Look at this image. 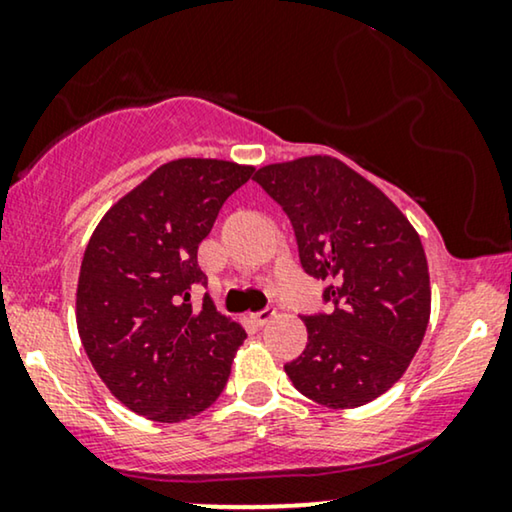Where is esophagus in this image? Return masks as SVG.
I'll list each match as a JSON object with an SVG mask.
<instances>
[{
	"label": "esophagus",
	"mask_w": 512,
	"mask_h": 512,
	"mask_svg": "<svg viewBox=\"0 0 512 512\" xmlns=\"http://www.w3.org/2000/svg\"><path fill=\"white\" fill-rule=\"evenodd\" d=\"M275 314H277V310L275 307H265V310H261V312H254L251 314V321H254L256 326H268L272 319H275Z\"/></svg>",
	"instance_id": "esophagus-1"
}]
</instances>
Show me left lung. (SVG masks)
Returning <instances> with one entry per match:
<instances>
[{
	"label": "left lung",
	"mask_w": 512,
	"mask_h": 512,
	"mask_svg": "<svg viewBox=\"0 0 512 512\" xmlns=\"http://www.w3.org/2000/svg\"><path fill=\"white\" fill-rule=\"evenodd\" d=\"M254 181L289 216L300 265L324 279L331 303L303 317L307 347L286 375L326 408L370 403L401 380L429 326V265L417 230L338 158L265 165Z\"/></svg>",
	"instance_id": "left-lung-1"
}]
</instances>
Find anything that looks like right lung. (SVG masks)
Masks as SVG:
<instances>
[{"instance_id":"add662e5","label":"right lung","mask_w":512,"mask_h":512,"mask_svg":"<svg viewBox=\"0 0 512 512\" xmlns=\"http://www.w3.org/2000/svg\"><path fill=\"white\" fill-rule=\"evenodd\" d=\"M251 165L179 158L123 195L90 237L76 289V326L111 394L153 422H181L221 396L247 333L216 312L198 244Z\"/></svg>"}]
</instances>
